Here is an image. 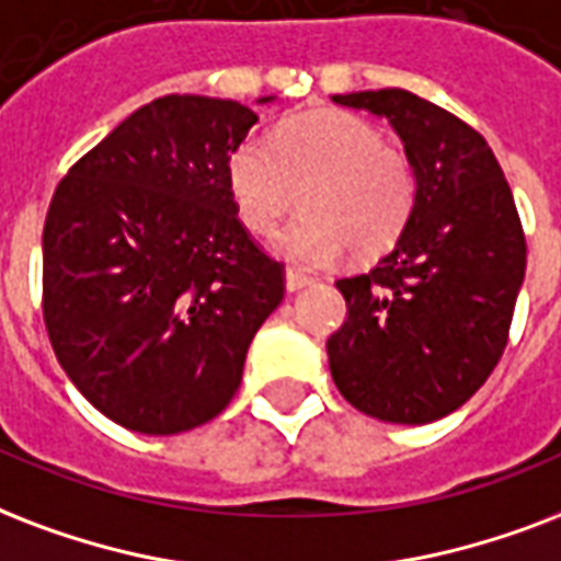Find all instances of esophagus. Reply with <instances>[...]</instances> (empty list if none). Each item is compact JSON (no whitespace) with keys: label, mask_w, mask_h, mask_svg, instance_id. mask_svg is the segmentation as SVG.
<instances>
[{"label":"esophagus","mask_w":561,"mask_h":561,"mask_svg":"<svg viewBox=\"0 0 561 561\" xmlns=\"http://www.w3.org/2000/svg\"><path fill=\"white\" fill-rule=\"evenodd\" d=\"M312 277L298 272V268H286V293H298V289H304Z\"/></svg>","instance_id":"1"}]
</instances>
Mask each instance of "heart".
<instances>
[{
    "label": "heart",
    "instance_id": "b5f03b06",
    "mask_svg": "<svg viewBox=\"0 0 561 561\" xmlns=\"http://www.w3.org/2000/svg\"><path fill=\"white\" fill-rule=\"evenodd\" d=\"M228 190L251 233L272 231L301 195L304 210L275 233V249L330 263L345 249L377 257L394 245L419 202V169L407 151L386 146L375 123L316 111L289 119L275 140L245 137L228 158Z\"/></svg>",
    "mask_w": 561,
    "mask_h": 561
}]
</instances>
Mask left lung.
I'll use <instances>...</instances> for the list:
<instances>
[{
  "instance_id": "left-lung-1",
  "label": "left lung",
  "mask_w": 561,
  "mask_h": 561,
  "mask_svg": "<svg viewBox=\"0 0 561 561\" xmlns=\"http://www.w3.org/2000/svg\"><path fill=\"white\" fill-rule=\"evenodd\" d=\"M333 102L389 119L419 169V202L377 266L336 280L348 319L328 340L330 375L371 419H445L510 340L527 268L515 198L489 142L445 107L398 87Z\"/></svg>"
}]
</instances>
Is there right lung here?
Wrapping results in <instances>:
<instances>
[{"label": "right lung", "mask_w": 561, "mask_h": 561, "mask_svg": "<svg viewBox=\"0 0 561 561\" xmlns=\"http://www.w3.org/2000/svg\"><path fill=\"white\" fill-rule=\"evenodd\" d=\"M254 123L231 99L163 95L51 195L43 321L78 392L123 427L172 436L216 419L284 298V263L251 240L228 190Z\"/></svg>", "instance_id": "right-lung-1"}]
</instances>
